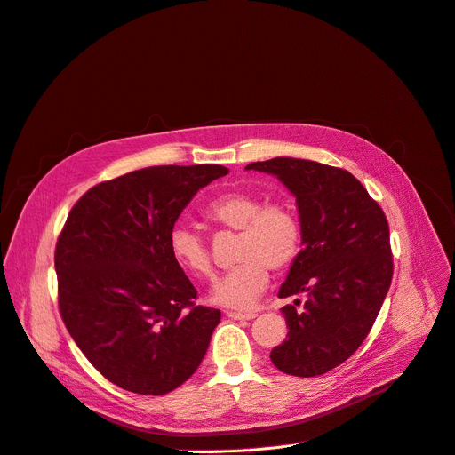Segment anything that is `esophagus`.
<instances>
[{
	"label": "esophagus",
	"mask_w": 455,
	"mask_h": 455,
	"mask_svg": "<svg viewBox=\"0 0 455 455\" xmlns=\"http://www.w3.org/2000/svg\"><path fill=\"white\" fill-rule=\"evenodd\" d=\"M227 315L228 318H232V320H252V318H256V314L254 312H227Z\"/></svg>",
	"instance_id": "esophagus-1"
}]
</instances>
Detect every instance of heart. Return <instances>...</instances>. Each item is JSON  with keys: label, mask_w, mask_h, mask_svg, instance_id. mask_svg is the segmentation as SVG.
Listing matches in <instances>:
<instances>
[{"label": "heart", "mask_w": 455, "mask_h": 455, "mask_svg": "<svg viewBox=\"0 0 455 455\" xmlns=\"http://www.w3.org/2000/svg\"><path fill=\"white\" fill-rule=\"evenodd\" d=\"M204 217L230 230H240V264L217 276L210 299L230 308H249L269 284V269L283 271L293 264L301 251L303 230L299 217L284 203L264 204L251 191L223 193L204 208ZM172 262L191 276H208L212 259L203 235L188 225H174L167 238Z\"/></svg>", "instance_id": "obj_1"}]
</instances>
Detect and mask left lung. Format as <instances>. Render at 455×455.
I'll use <instances>...</instances> for the list:
<instances>
[{
	"label": "left lung",
	"instance_id": "left-lung-1",
	"mask_svg": "<svg viewBox=\"0 0 455 455\" xmlns=\"http://www.w3.org/2000/svg\"><path fill=\"white\" fill-rule=\"evenodd\" d=\"M247 171L276 176L295 196L303 249L279 298L305 295L301 308L283 307L288 340L271 363L284 373L314 378L357 351L378 318L392 281L388 223L364 186L344 169L298 157L254 162Z\"/></svg>",
	"mask_w": 455,
	"mask_h": 455
}]
</instances>
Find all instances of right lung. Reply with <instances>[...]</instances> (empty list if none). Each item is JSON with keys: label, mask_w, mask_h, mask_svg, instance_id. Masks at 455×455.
Masks as SVG:
<instances>
[{"label": "right lung", "mask_w": 455, "mask_h": 455, "mask_svg": "<svg viewBox=\"0 0 455 455\" xmlns=\"http://www.w3.org/2000/svg\"><path fill=\"white\" fill-rule=\"evenodd\" d=\"M223 165H157L91 188L55 247L59 310L70 337L106 379L162 396L203 363L221 312L167 251L169 232Z\"/></svg>", "instance_id": "1"}]
</instances>
